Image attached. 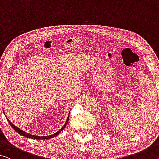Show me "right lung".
Instances as JSON below:
<instances>
[{
  "label": "right lung",
  "instance_id": "obj_1",
  "mask_svg": "<svg viewBox=\"0 0 159 159\" xmlns=\"http://www.w3.org/2000/svg\"><path fill=\"white\" fill-rule=\"evenodd\" d=\"M4 114H5V112H4ZM69 118H70V115H68V116H67V121H66L65 124V125L62 126V129H60V130L58 131H57V132H56V133L52 134V135L47 136H35V135H33V134H28V133L25 132V131H23V130H22V129H20V128L17 127L16 126H15L14 124H12L11 122L10 121L9 119L6 117L7 120L8 121L9 124H11V126H12V128H13V129H14V130L16 131V132H18L19 134H20L21 136H25V137H27V138H30V139H39V140H40V139H44V140H45V139H51V138L55 137L56 136H57L58 134H59L61 132V131H62L63 130V129H64V128L65 127L66 125H67V122H68V121H69Z\"/></svg>",
  "mask_w": 159,
  "mask_h": 159
}]
</instances>
